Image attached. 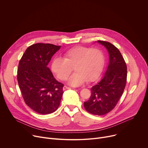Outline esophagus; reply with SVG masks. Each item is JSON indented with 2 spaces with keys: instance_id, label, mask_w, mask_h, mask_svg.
Instances as JSON below:
<instances>
[{
  "instance_id": "1",
  "label": "esophagus",
  "mask_w": 148,
  "mask_h": 148,
  "mask_svg": "<svg viewBox=\"0 0 148 148\" xmlns=\"http://www.w3.org/2000/svg\"><path fill=\"white\" fill-rule=\"evenodd\" d=\"M71 89V88L68 87V86H63V90H67V89Z\"/></svg>"
}]
</instances>
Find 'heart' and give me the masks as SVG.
I'll return each instance as SVG.
<instances>
[{
	"label": "heart",
	"instance_id": "b5f03b06",
	"mask_svg": "<svg viewBox=\"0 0 148 148\" xmlns=\"http://www.w3.org/2000/svg\"><path fill=\"white\" fill-rule=\"evenodd\" d=\"M63 57L64 59L55 58L51 69L59 79L64 80L73 68L76 72L68 80V84L72 86H80L86 81L91 82L96 80L103 68L104 55L99 48L76 46L64 53Z\"/></svg>",
	"mask_w": 148,
	"mask_h": 148
}]
</instances>
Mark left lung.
Wrapping results in <instances>:
<instances>
[{"label": "left lung", "mask_w": 148, "mask_h": 148, "mask_svg": "<svg viewBox=\"0 0 148 148\" xmlns=\"http://www.w3.org/2000/svg\"><path fill=\"white\" fill-rule=\"evenodd\" d=\"M109 53V62L104 76L92 86L89 99L84 102L85 109L95 115H104L110 112L119 101L125 89L127 67L119 49L112 43L98 40Z\"/></svg>", "instance_id": "left-lung-1"}]
</instances>
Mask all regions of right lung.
<instances>
[{
	"label": "right lung",
	"instance_id": "1",
	"mask_svg": "<svg viewBox=\"0 0 148 148\" xmlns=\"http://www.w3.org/2000/svg\"><path fill=\"white\" fill-rule=\"evenodd\" d=\"M61 46L36 43L27 48L18 66V81L26 104L36 112L46 114L56 111L63 93V85L47 66Z\"/></svg>",
	"mask_w": 148,
	"mask_h": 148
}]
</instances>
